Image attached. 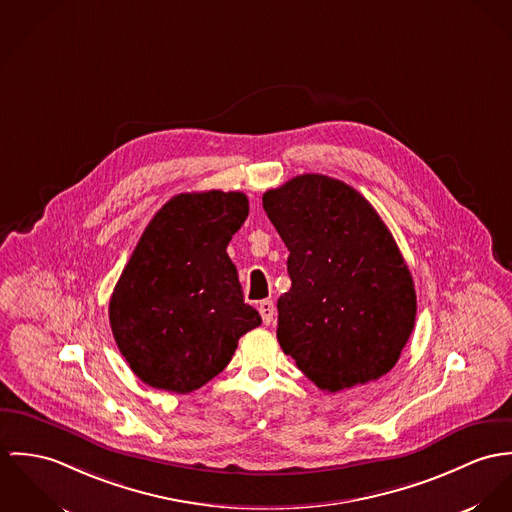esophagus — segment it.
<instances>
[{
	"label": "esophagus",
	"mask_w": 512,
	"mask_h": 512,
	"mask_svg": "<svg viewBox=\"0 0 512 512\" xmlns=\"http://www.w3.org/2000/svg\"><path fill=\"white\" fill-rule=\"evenodd\" d=\"M259 314L263 318V324L269 326L273 322V316H275V304L271 300H263L259 302Z\"/></svg>",
	"instance_id": "1"
}]
</instances>
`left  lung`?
Masks as SVG:
<instances>
[{
  "label": "left lung",
  "mask_w": 512,
  "mask_h": 512,
  "mask_svg": "<svg viewBox=\"0 0 512 512\" xmlns=\"http://www.w3.org/2000/svg\"><path fill=\"white\" fill-rule=\"evenodd\" d=\"M290 255L277 302L284 353L322 391L387 375L412 334V275L375 208L349 184L300 174L263 194Z\"/></svg>",
  "instance_id": "8db88e82"
}]
</instances>
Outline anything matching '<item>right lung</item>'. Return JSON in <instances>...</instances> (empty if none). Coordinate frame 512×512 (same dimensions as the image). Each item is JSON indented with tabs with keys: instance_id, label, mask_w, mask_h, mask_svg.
I'll use <instances>...</instances> for the list:
<instances>
[{
	"instance_id": "1",
	"label": "right lung",
	"mask_w": 512,
	"mask_h": 512,
	"mask_svg": "<svg viewBox=\"0 0 512 512\" xmlns=\"http://www.w3.org/2000/svg\"><path fill=\"white\" fill-rule=\"evenodd\" d=\"M247 214L241 192H190L171 198L143 231L115 284L110 326L149 387L178 395L200 389L261 324L226 253Z\"/></svg>"
}]
</instances>
